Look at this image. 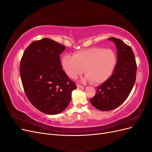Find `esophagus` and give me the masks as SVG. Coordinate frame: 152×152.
<instances>
[{
	"label": "esophagus",
	"mask_w": 152,
	"mask_h": 152,
	"mask_svg": "<svg viewBox=\"0 0 152 152\" xmlns=\"http://www.w3.org/2000/svg\"><path fill=\"white\" fill-rule=\"evenodd\" d=\"M77 87H78V88H83V87H84V86H82V85H80L79 84H77Z\"/></svg>",
	"instance_id": "obj_1"
}]
</instances>
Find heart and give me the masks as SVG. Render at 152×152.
Returning a JSON list of instances; mask_svg holds the SVG:
<instances>
[{
	"mask_svg": "<svg viewBox=\"0 0 152 152\" xmlns=\"http://www.w3.org/2000/svg\"><path fill=\"white\" fill-rule=\"evenodd\" d=\"M61 65L66 74L72 79L83 72L85 79L94 84L107 81L112 75L117 63V56L113 50L94 47L74 53L65 54L61 58Z\"/></svg>",
	"mask_w": 152,
	"mask_h": 152,
	"instance_id": "1",
	"label": "heart"
}]
</instances>
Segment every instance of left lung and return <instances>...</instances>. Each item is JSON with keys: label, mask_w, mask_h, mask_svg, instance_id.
Wrapping results in <instances>:
<instances>
[{"label": "left lung", "mask_w": 152, "mask_h": 152, "mask_svg": "<svg viewBox=\"0 0 152 152\" xmlns=\"http://www.w3.org/2000/svg\"><path fill=\"white\" fill-rule=\"evenodd\" d=\"M117 50V63L109 79L97 87L91 103L99 110L110 111L122 104L129 95L136 82L137 65L129 45L121 39L110 37Z\"/></svg>", "instance_id": "obj_1"}]
</instances>
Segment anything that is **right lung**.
<instances>
[{"instance_id":"obj_1","label":"right lung","mask_w":152,"mask_h":152,"mask_svg":"<svg viewBox=\"0 0 152 152\" xmlns=\"http://www.w3.org/2000/svg\"><path fill=\"white\" fill-rule=\"evenodd\" d=\"M65 46L49 38L32 42L20 61V73L26 97L39 111L62 112L71 100L76 84L63 71L59 54Z\"/></svg>"}]
</instances>
